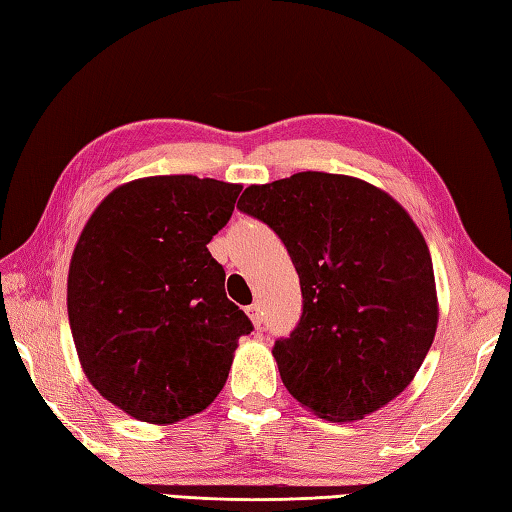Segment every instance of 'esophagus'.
<instances>
[{
	"label": "esophagus",
	"instance_id": "34e87169",
	"mask_svg": "<svg viewBox=\"0 0 512 512\" xmlns=\"http://www.w3.org/2000/svg\"><path fill=\"white\" fill-rule=\"evenodd\" d=\"M246 313H248V317H250V322H253V326L262 324V306H259V304L248 306Z\"/></svg>",
	"mask_w": 512,
	"mask_h": 512
}]
</instances>
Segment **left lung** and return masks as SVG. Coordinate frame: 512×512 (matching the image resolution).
I'll use <instances>...</instances> for the list:
<instances>
[{
	"mask_svg": "<svg viewBox=\"0 0 512 512\" xmlns=\"http://www.w3.org/2000/svg\"><path fill=\"white\" fill-rule=\"evenodd\" d=\"M237 206L275 230L299 275L302 319L273 348L288 393L328 422L404 393L439 322L433 259L408 210L364 179L319 170L250 184Z\"/></svg>",
	"mask_w": 512,
	"mask_h": 512,
	"instance_id": "1",
	"label": "left lung"
}]
</instances>
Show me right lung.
<instances>
[{
	"instance_id": "1",
	"label": "right lung",
	"mask_w": 512,
	"mask_h": 512,
	"mask_svg": "<svg viewBox=\"0 0 512 512\" xmlns=\"http://www.w3.org/2000/svg\"><path fill=\"white\" fill-rule=\"evenodd\" d=\"M242 184L139 177L99 202L68 266V322L84 375L110 404L166 426L202 413L250 319L206 244Z\"/></svg>"
}]
</instances>
